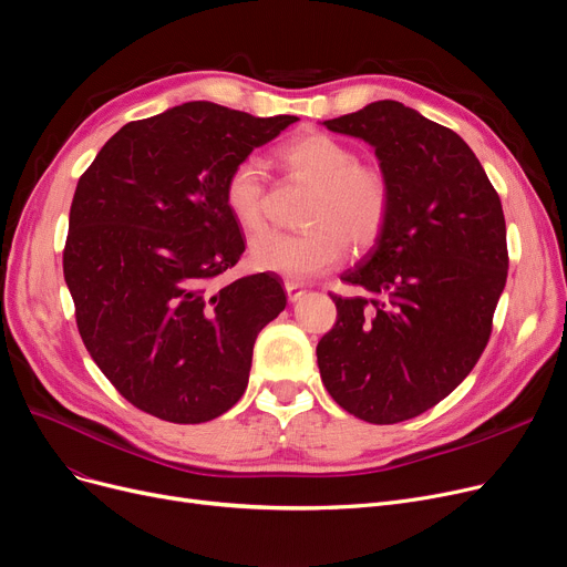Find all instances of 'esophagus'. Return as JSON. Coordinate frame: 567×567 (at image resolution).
Masks as SVG:
<instances>
[{"instance_id":"obj_1","label":"esophagus","mask_w":567,"mask_h":567,"mask_svg":"<svg viewBox=\"0 0 567 567\" xmlns=\"http://www.w3.org/2000/svg\"><path fill=\"white\" fill-rule=\"evenodd\" d=\"M285 291H287V299H289V303H296V301H301L303 296H306V289L299 285V282H285Z\"/></svg>"}]
</instances>
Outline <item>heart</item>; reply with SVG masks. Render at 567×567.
<instances>
[{
	"instance_id": "b5f03b06",
	"label": "heart",
	"mask_w": 567,
	"mask_h": 567,
	"mask_svg": "<svg viewBox=\"0 0 567 567\" xmlns=\"http://www.w3.org/2000/svg\"><path fill=\"white\" fill-rule=\"evenodd\" d=\"M278 161L317 188L303 234L268 231L250 244V264L261 274L308 280L336 268L347 252L372 248L391 214L389 178L377 165L359 163L353 148L331 135L306 133L278 148ZM229 216L244 231L264 227V174L255 161L231 167L223 188Z\"/></svg>"
}]
</instances>
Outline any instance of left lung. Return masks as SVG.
I'll use <instances>...</instances> for the list:
<instances>
[{
  "label": "left lung",
  "instance_id": "obj_1",
  "mask_svg": "<svg viewBox=\"0 0 567 567\" xmlns=\"http://www.w3.org/2000/svg\"><path fill=\"white\" fill-rule=\"evenodd\" d=\"M323 126L374 146L391 214L333 293L338 321L317 344L319 374L355 419L393 425L451 395L478 363L508 278L501 199L451 128L398 101H377Z\"/></svg>",
  "mask_w": 567,
  "mask_h": 567
}]
</instances>
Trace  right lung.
Wrapping results in <instances>:
<instances>
[{"mask_svg":"<svg viewBox=\"0 0 567 567\" xmlns=\"http://www.w3.org/2000/svg\"><path fill=\"white\" fill-rule=\"evenodd\" d=\"M293 122L184 103L116 131L80 176L64 248L78 331L144 413L197 425L246 393L255 340L287 296L268 274L214 285L246 250L223 188Z\"/></svg>","mask_w":567,"mask_h":567,"instance_id":"add662e5","label":"right lung"}]
</instances>
